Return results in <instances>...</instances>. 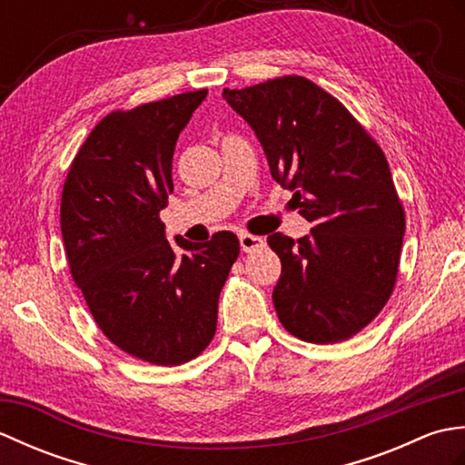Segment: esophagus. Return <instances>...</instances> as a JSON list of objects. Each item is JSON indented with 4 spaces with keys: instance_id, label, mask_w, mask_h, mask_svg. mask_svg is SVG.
Here are the masks:
<instances>
[{
    "instance_id": "34e87169",
    "label": "esophagus",
    "mask_w": 465,
    "mask_h": 465,
    "mask_svg": "<svg viewBox=\"0 0 465 465\" xmlns=\"http://www.w3.org/2000/svg\"><path fill=\"white\" fill-rule=\"evenodd\" d=\"M240 245L243 252H253L260 250L265 245V240L260 238V235H252V233H240Z\"/></svg>"
}]
</instances>
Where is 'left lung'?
I'll return each mask as SVG.
<instances>
[{
  "label": "left lung",
  "instance_id": "1",
  "mask_svg": "<svg viewBox=\"0 0 465 465\" xmlns=\"http://www.w3.org/2000/svg\"><path fill=\"white\" fill-rule=\"evenodd\" d=\"M223 100L250 124L272 177L312 223L298 242L280 232L268 238L282 260L272 295L282 325L310 343L350 340L388 303L406 232L381 147L302 75L223 90Z\"/></svg>",
  "mask_w": 465,
  "mask_h": 465
}]
</instances>
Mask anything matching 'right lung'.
Returning a JSON list of instances; mask_svg holds the SVG:
<instances>
[{
  "label": "right lung",
  "mask_w": 465,
  "mask_h": 465,
  "mask_svg": "<svg viewBox=\"0 0 465 465\" xmlns=\"http://www.w3.org/2000/svg\"><path fill=\"white\" fill-rule=\"evenodd\" d=\"M205 95L187 92L105 115L62 192L69 270L95 323L122 351L155 365L185 363L210 345L220 292L240 255L232 232L170 243L160 220L173 192L175 142Z\"/></svg>",
  "instance_id": "1"
}]
</instances>
